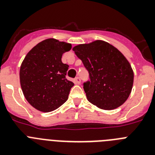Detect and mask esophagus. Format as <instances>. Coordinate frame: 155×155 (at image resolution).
I'll return each mask as SVG.
<instances>
[{
    "label": "esophagus",
    "instance_id": "obj_1",
    "mask_svg": "<svg viewBox=\"0 0 155 155\" xmlns=\"http://www.w3.org/2000/svg\"><path fill=\"white\" fill-rule=\"evenodd\" d=\"M74 81H75V83H76V84H79L81 83V78H79V77H77V78H75Z\"/></svg>",
    "mask_w": 155,
    "mask_h": 155
}]
</instances>
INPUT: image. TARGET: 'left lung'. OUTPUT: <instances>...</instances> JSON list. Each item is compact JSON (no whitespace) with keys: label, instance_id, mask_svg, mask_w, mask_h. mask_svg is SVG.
I'll return each mask as SVG.
<instances>
[{"label":"left lung","instance_id":"1","mask_svg":"<svg viewBox=\"0 0 155 155\" xmlns=\"http://www.w3.org/2000/svg\"><path fill=\"white\" fill-rule=\"evenodd\" d=\"M89 73L84 83L87 100L97 107L113 110L127 101L134 84V71L123 53L105 41L73 48Z\"/></svg>","mask_w":155,"mask_h":155}]
</instances>
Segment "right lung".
<instances>
[{
	"mask_svg": "<svg viewBox=\"0 0 155 155\" xmlns=\"http://www.w3.org/2000/svg\"><path fill=\"white\" fill-rule=\"evenodd\" d=\"M71 44L47 39L34 46L20 68V84L25 97L35 109L49 113L68 100L74 83L66 78L69 66L63 64V53Z\"/></svg>",
	"mask_w": 155,
	"mask_h": 155,
	"instance_id": "1",
	"label": "right lung"
}]
</instances>
